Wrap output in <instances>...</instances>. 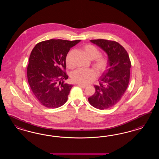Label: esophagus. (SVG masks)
<instances>
[{"mask_svg":"<svg viewBox=\"0 0 159 159\" xmlns=\"http://www.w3.org/2000/svg\"><path fill=\"white\" fill-rule=\"evenodd\" d=\"M77 85L79 86L82 87V88H83V89H85V88H86V86H85V85H82V84H77Z\"/></svg>","mask_w":159,"mask_h":159,"instance_id":"1","label":"esophagus"}]
</instances>
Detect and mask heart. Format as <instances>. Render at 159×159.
<instances>
[{
  "instance_id": "b5f03b06",
  "label": "heart",
  "mask_w": 159,
  "mask_h": 159,
  "mask_svg": "<svg viewBox=\"0 0 159 159\" xmlns=\"http://www.w3.org/2000/svg\"><path fill=\"white\" fill-rule=\"evenodd\" d=\"M83 52L87 58L92 60V66L99 74L105 72L108 66L109 60L107 57L101 56V52L94 45L86 44L82 47ZM71 52L67 53L66 57V64L69 68H73V65L70 61ZM97 73L92 69H78L72 73L71 78L74 82L82 85H87L95 80Z\"/></svg>"
}]
</instances>
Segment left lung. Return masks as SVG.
Wrapping results in <instances>:
<instances>
[{
	"instance_id": "left-lung-1",
	"label": "left lung",
	"mask_w": 159,
	"mask_h": 159,
	"mask_svg": "<svg viewBox=\"0 0 159 159\" xmlns=\"http://www.w3.org/2000/svg\"><path fill=\"white\" fill-rule=\"evenodd\" d=\"M90 41L102 49L108 55V66L95 85L96 92L88 98L89 103L99 110H106L116 105L128 87L131 63L128 53L120 43L103 39Z\"/></svg>"
}]
</instances>
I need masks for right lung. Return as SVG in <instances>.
I'll return each instance as SVG.
<instances>
[{
	"instance_id": "obj_1",
	"label": "right lung",
	"mask_w": 159,
	"mask_h": 159,
	"mask_svg": "<svg viewBox=\"0 0 159 159\" xmlns=\"http://www.w3.org/2000/svg\"><path fill=\"white\" fill-rule=\"evenodd\" d=\"M80 41L51 39L39 43L33 49L27 79L34 97L43 106L57 108L67 101L73 85L64 83L68 78L65 59L70 48Z\"/></svg>"
}]
</instances>
